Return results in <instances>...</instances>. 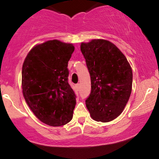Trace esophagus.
<instances>
[{"label": "esophagus", "instance_id": "34e87169", "mask_svg": "<svg viewBox=\"0 0 159 159\" xmlns=\"http://www.w3.org/2000/svg\"><path fill=\"white\" fill-rule=\"evenodd\" d=\"M76 87H77V88L78 89H80V84L78 83V84H76Z\"/></svg>", "mask_w": 159, "mask_h": 159}]
</instances>
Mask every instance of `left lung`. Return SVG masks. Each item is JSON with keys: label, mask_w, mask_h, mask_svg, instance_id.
Masks as SVG:
<instances>
[{"label": "left lung", "mask_w": 159, "mask_h": 159, "mask_svg": "<svg viewBox=\"0 0 159 159\" xmlns=\"http://www.w3.org/2000/svg\"><path fill=\"white\" fill-rule=\"evenodd\" d=\"M91 80L85 103L94 120L108 122L123 111L132 92V71L125 55L106 40L81 44Z\"/></svg>", "instance_id": "8db88e82"}]
</instances>
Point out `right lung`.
<instances>
[{
  "label": "right lung",
  "instance_id": "add662e5",
  "mask_svg": "<svg viewBox=\"0 0 159 159\" xmlns=\"http://www.w3.org/2000/svg\"><path fill=\"white\" fill-rule=\"evenodd\" d=\"M74 51L70 43L49 40L34 47L24 61V97L34 114L48 125L59 127L72 119L77 96L68 82L67 66Z\"/></svg>",
  "mask_w": 159,
  "mask_h": 159
}]
</instances>
